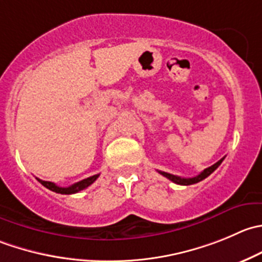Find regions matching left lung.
Listing matches in <instances>:
<instances>
[{
	"label": "left lung",
	"instance_id": "8db88e82",
	"mask_svg": "<svg viewBox=\"0 0 262 262\" xmlns=\"http://www.w3.org/2000/svg\"><path fill=\"white\" fill-rule=\"evenodd\" d=\"M223 160H224V157H223L222 160H219V161L216 162V164H214L212 166L207 167V169H205L204 171L200 172L197 177H193V178H180V177H177V175H172V174H169V172H165V171H159L160 174L164 175L165 178H167L169 180H171V182L177 183V184H180V185H189V184H194V183H199L201 182V180H204L205 178L209 177L211 172H214L215 170L219 167V165L222 164Z\"/></svg>",
	"mask_w": 262,
	"mask_h": 262
}]
</instances>
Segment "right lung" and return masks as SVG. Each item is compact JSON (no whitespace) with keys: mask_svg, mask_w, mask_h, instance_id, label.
<instances>
[{"mask_svg":"<svg viewBox=\"0 0 262 262\" xmlns=\"http://www.w3.org/2000/svg\"><path fill=\"white\" fill-rule=\"evenodd\" d=\"M98 175L100 174L93 175V177L87 178V179H83V180H80V182L74 183V184L70 185V187H65V188L58 187V185H56L55 183H52V182H46V180H40V179H38V178L37 179L40 184L45 185L46 188H48V189L52 190V192L61 193V194H73V193L80 192V190H83V189H85L87 187H90V185L92 184L96 179H97Z\"/></svg>","mask_w":262,"mask_h":262,"instance_id":"obj_1","label":"right lung"}]
</instances>
